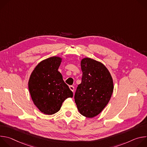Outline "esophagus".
Instances as JSON below:
<instances>
[{
    "label": "esophagus",
    "instance_id": "1",
    "mask_svg": "<svg viewBox=\"0 0 147 147\" xmlns=\"http://www.w3.org/2000/svg\"><path fill=\"white\" fill-rule=\"evenodd\" d=\"M69 88H70V90H71V91H72L73 92H74V87L73 86H69Z\"/></svg>",
    "mask_w": 147,
    "mask_h": 147
}]
</instances>
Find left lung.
Returning <instances> with one entry per match:
<instances>
[{
    "label": "left lung",
    "instance_id": "left-lung-1",
    "mask_svg": "<svg viewBox=\"0 0 147 147\" xmlns=\"http://www.w3.org/2000/svg\"><path fill=\"white\" fill-rule=\"evenodd\" d=\"M81 68V82L75 93V102L80 114L92 118L99 115L110 100L114 88L113 79L105 66L92 59H82Z\"/></svg>",
    "mask_w": 147,
    "mask_h": 147
}]
</instances>
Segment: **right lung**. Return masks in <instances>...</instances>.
Listing matches in <instances>:
<instances>
[{"label":"right lung","mask_w":147,"mask_h":147,"mask_svg":"<svg viewBox=\"0 0 147 147\" xmlns=\"http://www.w3.org/2000/svg\"><path fill=\"white\" fill-rule=\"evenodd\" d=\"M61 60L60 57L53 56L41 61L32 71L28 81L32 100L45 115L57 112L64 100L73 96L58 71Z\"/></svg>","instance_id":"1"}]
</instances>
